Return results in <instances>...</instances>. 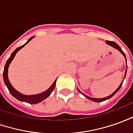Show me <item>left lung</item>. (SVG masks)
I'll list each match as a JSON object with an SVG mask.
<instances>
[{
  "mask_svg": "<svg viewBox=\"0 0 133 133\" xmlns=\"http://www.w3.org/2000/svg\"><path fill=\"white\" fill-rule=\"evenodd\" d=\"M106 43L107 44V45H110V46H111L112 48H115V49H117V51H119V52H120L123 55V56L124 57V58H125V61H126V66H127V68H126V70H125V72H124V79H123V80H122V82H121V84L119 85V86L117 88V89L114 91V93H111L110 96H107V97H104V98H91V97H89V96H86V95H85L84 93H82L80 90L79 89L78 91L79 92V93H81V94H82L83 96H85V98H87L88 99L90 100V101H95V102H102V101H107V100L109 99V98H111V97H113V96L116 94V93L118 92V90L120 89V88L122 87V83H123V81H124V78H125V77H126V73H127V70H128V64H127V59H126V56H125V54H124V52H123V51L122 50V48H121L118 45H117L115 42H114V41H109V40H107L106 41Z\"/></svg>",
  "mask_w": 133,
  "mask_h": 133,
  "instance_id": "obj_1",
  "label": "left lung"
}]
</instances>
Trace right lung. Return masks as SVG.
<instances>
[{
  "label": "right lung",
  "mask_w": 133,
  "mask_h": 133,
  "mask_svg": "<svg viewBox=\"0 0 133 133\" xmlns=\"http://www.w3.org/2000/svg\"><path fill=\"white\" fill-rule=\"evenodd\" d=\"M35 36H32L29 39V40L26 41V43L22 45V46H19L17 48L15 49V51L13 52L12 54H11L10 57L9 58V59L7 60L6 63H5V66H4V70H3V80H4V82H5V85H6V87L8 88L9 92L15 98H16L17 100H19L22 102H26V103H30V104H36V103H38L43 101L45 98H47L48 96H50L51 94V93L53 92V90L54 89L55 86H56V79L55 80L54 83L51 85L49 88H48L46 90H45L43 92L40 93H37V94H34V95H25V94H22V93L19 92L18 90H16L14 87L12 86V85L11 84V82L9 81V77H8V70H9V67L10 64L11 63V61H13L14 58L15 57L16 53L21 50L22 48H24L25 46V45L27 44L30 40L32 39H33Z\"/></svg>",
  "instance_id": "1"
}]
</instances>
